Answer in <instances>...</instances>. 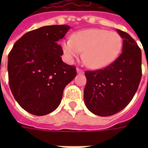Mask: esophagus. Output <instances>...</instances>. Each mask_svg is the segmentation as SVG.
<instances>
[{
    "instance_id": "esophagus-1",
    "label": "esophagus",
    "mask_w": 148,
    "mask_h": 148,
    "mask_svg": "<svg viewBox=\"0 0 148 148\" xmlns=\"http://www.w3.org/2000/svg\"><path fill=\"white\" fill-rule=\"evenodd\" d=\"M77 74H82V73H84V71L82 69H80V68H77Z\"/></svg>"
}]
</instances>
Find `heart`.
Masks as SVG:
<instances>
[{
    "label": "heart",
    "mask_w": 148,
    "mask_h": 148,
    "mask_svg": "<svg viewBox=\"0 0 148 148\" xmlns=\"http://www.w3.org/2000/svg\"><path fill=\"white\" fill-rule=\"evenodd\" d=\"M123 46L121 36L114 31L89 29L75 33L62 43L66 60L71 62L83 51L82 58L89 67L103 68L116 59Z\"/></svg>",
    "instance_id": "obj_1"
}]
</instances>
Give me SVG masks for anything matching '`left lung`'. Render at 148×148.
<instances>
[{
	"instance_id": "obj_1",
	"label": "left lung",
	"mask_w": 148,
	"mask_h": 148,
	"mask_svg": "<svg viewBox=\"0 0 148 148\" xmlns=\"http://www.w3.org/2000/svg\"><path fill=\"white\" fill-rule=\"evenodd\" d=\"M123 38L122 53L110 65L86 71L84 101L89 110L99 116H110L132 100L142 77V52L133 38L117 29Z\"/></svg>"
}]
</instances>
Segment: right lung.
I'll return each instance as SVG.
<instances>
[{
  "mask_svg": "<svg viewBox=\"0 0 148 148\" xmlns=\"http://www.w3.org/2000/svg\"><path fill=\"white\" fill-rule=\"evenodd\" d=\"M69 25H49L26 33L8 56L10 88L27 112L41 116L60 105L63 90L77 76L76 67L62 62L58 43Z\"/></svg>",
  "mask_w": 148,
  "mask_h": 148,
  "instance_id": "obj_1",
  "label": "right lung"
}]
</instances>
